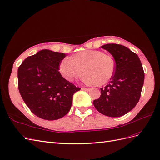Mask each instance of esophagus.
Returning <instances> with one entry per match:
<instances>
[{
	"mask_svg": "<svg viewBox=\"0 0 160 160\" xmlns=\"http://www.w3.org/2000/svg\"><path fill=\"white\" fill-rule=\"evenodd\" d=\"M81 90H83V91H86V92H88L89 90V88H81Z\"/></svg>",
	"mask_w": 160,
	"mask_h": 160,
	"instance_id": "1",
	"label": "esophagus"
}]
</instances>
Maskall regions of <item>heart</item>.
<instances>
[{
    "instance_id": "heart-1",
    "label": "heart",
    "mask_w": 160,
    "mask_h": 160,
    "mask_svg": "<svg viewBox=\"0 0 160 160\" xmlns=\"http://www.w3.org/2000/svg\"><path fill=\"white\" fill-rule=\"evenodd\" d=\"M115 62L102 51L88 50L79 52L72 58H63L59 64V72L64 79L74 80L86 73L83 81L87 84L102 85L107 83L115 71Z\"/></svg>"
}]
</instances>
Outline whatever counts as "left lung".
<instances>
[{"instance_id": "obj_1", "label": "left lung", "mask_w": 160, "mask_h": 160, "mask_svg": "<svg viewBox=\"0 0 160 160\" xmlns=\"http://www.w3.org/2000/svg\"><path fill=\"white\" fill-rule=\"evenodd\" d=\"M101 48L112 54L115 71L110 83L101 88V96L93 105L101 114L119 117L128 113L139 102L144 83L143 66L137 54L126 46L108 44Z\"/></svg>"}]
</instances>
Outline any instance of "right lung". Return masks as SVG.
Returning a JSON list of instances; mask_svg holds the SVG:
<instances>
[{"label":"right lung","mask_w":160,"mask_h":160,"mask_svg":"<svg viewBox=\"0 0 160 160\" xmlns=\"http://www.w3.org/2000/svg\"><path fill=\"white\" fill-rule=\"evenodd\" d=\"M66 54L42 50L24 60L18 68V88L25 104L38 117L57 120L69 112L74 93L80 90L60 75Z\"/></svg>","instance_id":"right-lung-1"}]
</instances>
